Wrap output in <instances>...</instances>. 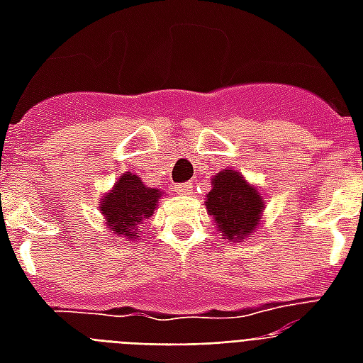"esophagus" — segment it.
I'll list each match as a JSON object with an SVG mask.
<instances>
[{
    "label": "esophagus",
    "instance_id": "1",
    "mask_svg": "<svg viewBox=\"0 0 363 363\" xmlns=\"http://www.w3.org/2000/svg\"><path fill=\"white\" fill-rule=\"evenodd\" d=\"M175 192L181 194V196H188V194L194 192L192 182H181V184H175Z\"/></svg>",
    "mask_w": 363,
    "mask_h": 363
}]
</instances>
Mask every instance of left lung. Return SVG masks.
Wrapping results in <instances>:
<instances>
[{
    "label": "left lung",
    "instance_id": "8db88e82",
    "mask_svg": "<svg viewBox=\"0 0 363 363\" xmlns=\"http://www.w3.org/2000/svg\"><path fill=\"white\" fill-rule=\"evenodd\" d=\"M258 188L238 169H222L211 179V192L205 196L207 213L226 241H247L262 226L265 201Z\"/></svg>",
    "mask_w": 363,
    "mask_h": 363
}]
</instances>
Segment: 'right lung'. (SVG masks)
<instances>
[{
  "label": "right lung",
  "mask_w": 363,
  "mask_h": 363,
  "mask_svg": "<svg viewBox=\"0 0 363 363\" xmlns=\"http://www.w3.org/2000/svg\"><path fill=\"white\" fill-rule=\"evenodd\" d=\"M160 199L162 190L143 184L135 173L125 171L115 186L101 196L98 207L111 235L131 242L139 239V226L154 215Z\"/></svg>",
  "instance_id": "right-lung-1"
}]
</instances>
